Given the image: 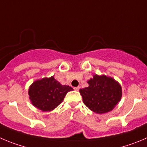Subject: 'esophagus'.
<instances>
[{
    "instance_id": "1",
    "label": "esophagus",
    "mask_w": 147,
    "mask_h": 147,
    "mask_svg": "<svg viewBox=\"0 0 147 147\" xmlns=\"http://www.w3.org/2000/svg\"><path fill=\"white\" fill-rule=\"evenodd\" d=\"M79 89H80V87H75V88H74V90H76V91L79 90Z\"/></svg>"
}]
</instances>
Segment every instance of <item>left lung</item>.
I'll use <instances>...</instances> for the list:
<instances>
[{
	"label": "left lung",
	"mask_w": 147,
	"mask_h": 147,
	"mask_svg": "<svg viewBox=\"0 0 147 147\" xmlns=\"http://www.w3.org/2000/svg\"><path fill=\"white\" fill-rule=\"evenodd\" d=\"M89 86L80 89L83 103L93 112L103 114L112 110L122 96L120 85L113 78L96 75L88 81Z\"/></svg>",
	"instance_id": "left-lung-1"
}]
</instances>
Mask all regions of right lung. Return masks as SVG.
<instances>
[{
  "mask_svg": "<svg viewBox=\"0 0 147 147\" xmlns=\"http://www.w3.org/2000/svg\"><path fill=\"white\" fill-rule=\"evenodd\" d=\"M72 90V87L62 86L51 77L34 82L29 89V95L34 106L48 112L59 105L67 92Z\"/></svg>",
  "mask_w": 147,
  "mask_h": 147,
  "instance_id": "add662e5",
  "label": "right lung"
}]
</instances>
